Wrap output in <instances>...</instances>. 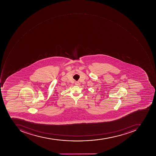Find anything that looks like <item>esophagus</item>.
I'll list each match as a JSON object with an SVG mask.
<instances>
[{
	"label": "esophagus",
	"mask_w": 156,
	"mask_h": 156,
	"mask_svg": "<svg viewBox=\"0 0 156 156\" xmlns=\"http://www.w3.org/2000/svg\"><path fill=\"white\" fill-rule=\"evenodd\" d=\"M75 85H77V86H78V85H80L79 82H76V83H75Z\"/></svg>",
	"instance_id": "esophagus-1"
}]
</instances>
